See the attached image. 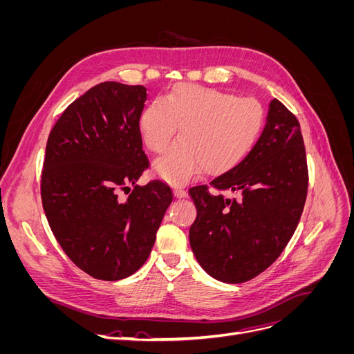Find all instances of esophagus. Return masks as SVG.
Here are the masks:
<instances>
[{
  "label": "esophagus",
  "mask_w": 354,
  "mask_h": 354,
  "mask_svg": "<svg viewBox=\"0 0 354 354\" xmlns=\"http://www.w3.org/2000/svg\"><path fill=\"white\" fill-rule=\"evenodd\" d=\"M174 196L176 198H186L187 196V192L181 187H174Z\"/></svg>",
  "instance_id": "esophagus-1"
}]
</instances>
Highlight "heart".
Instances as JSON below:
<instances>
[{
  "mask_svg": "<svg viewBox=\"0 0 354 354\" xmlns=\"http://www.w3.org/2000/svg\"><path fill=\"white\" fill-rule=\"evenodd\" d=\"M178 128L180 143L156 162L169 183L181 185L205 168L223 174L250 155L266 125L263 104L227 91L183 85L165 102L146 106L138 121L147 151L164 153Z\"/></svg>",
  "mask_w": 354,
  "mask_h": 354,
  "instance_id": "obj_1",
  "label": "heart"
}]
</instances>
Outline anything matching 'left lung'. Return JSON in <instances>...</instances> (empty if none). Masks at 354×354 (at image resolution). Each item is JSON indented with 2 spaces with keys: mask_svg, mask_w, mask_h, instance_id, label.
<instances>
[{
  "mask_svg": "<svg viewBox=\"0 0 354 354\" xmlns=\"http://www.w3.org/2000/svg\"><path fill=\"white\" fill-rule=\"evenodd\" d=\"M308 168L297 116L274 99L260 140L242 162L189 189L198 209L192 251L214 279L242 283L277 260L298 226ZM221 191H236L229 200Z\"/></svg>",
  "mask_w": 354,
  "mask_h": 354,
  "instance_id": "8db88e82",
  "label": "left lung"
}]
</instances>
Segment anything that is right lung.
I'll return each mask as SVG.
<instances>
[{
  "mask_svg": "<svg viewBox=\"0 0 354 354\" xmlns=\"http://www.w3.org/2000/svg\"><path fill=\"white\" fill-rule=\"evenodd\" d=\"M145 103L143 85L97 84L68 106L47 140L41 201L50 229L72 263L100 281L140 269L174 198L160 180L136 185L149 168L138 130Z\"/></svg>",
  "mask_w": 354,
  "mask_h": 354,
  "instance_id": "1",
  "label": "right lung"
}]
</instances>
